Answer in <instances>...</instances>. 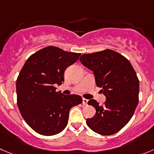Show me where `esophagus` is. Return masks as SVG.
Masks as SVG:
<instances>
[{
	"label": "esophagus",
	"mask_w": 154,
	"mask_h": 154,
	"mask_svg": "<svg viewBox=\"0 0 154 154\" xmlns=\"http://www.w3.org/2000/svg\"><path fill=\"white\" fill-rule=\"evenodd\" d=\"M88 99H82V103H83L84 105H87L88 104Z\"/></svg>",
	"instance_id": "34e87169"
}]
</instances>
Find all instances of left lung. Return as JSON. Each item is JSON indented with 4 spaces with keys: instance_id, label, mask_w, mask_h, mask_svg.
Returning <instances> with one entry per match:
<instances>
[{
    "instance_id": "obj_1",
    "label": "left lung",
    "mask_w": 154,
    "mask_h": 154,
    "mask_svg": "<svg viewBox=\"0 0 154 154\" xmlns=\"http://www.w3.org/2000/svg\"><path fill=\"white\" fill-rule=\"evenodd\" d=\"M79 60L93 71L96 85L106 97L104 105L94 99L88 101L96 112L87 119V125L101 135L116 134L131 120L139 102V82L135 70L125 57L111 50L84 54Z\"/></svg>"
}]
</instances>
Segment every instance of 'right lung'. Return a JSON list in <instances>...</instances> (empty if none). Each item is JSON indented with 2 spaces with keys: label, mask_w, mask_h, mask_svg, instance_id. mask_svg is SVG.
<instances>
[{
  "label": "right lung",
  "mask_w": 154,
  "mask_h": 154,
  "mask_svg": "<svg viewBox=\"0 0 154 154\" xmlns=\"http://www.w3.org/2000/svg\"><path fill=\"white\" fill-rule=\"evenodd\" d=\"M80 55L49 46L32 55L22 67L16 82L17 102L23 119L38 134H59L67 125L71 107L82 102L79 95H64L55 88Z\"/></svg>",
  "instance_id": "obj_1"
}]
</instances>
